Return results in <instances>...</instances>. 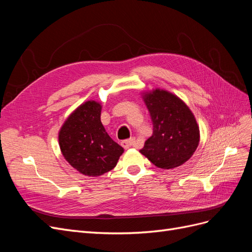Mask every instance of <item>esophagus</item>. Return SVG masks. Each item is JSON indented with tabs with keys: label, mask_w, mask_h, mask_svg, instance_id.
Here are the masks:
<instances>
[{
	"label": "esophagus",
	"mask_w": 252,
	"mask_h": 252,
	"mask_svg": "<svg viewBox=\"0 0 252 252\" xmlns=\"http://www.w3.org/2000/svg\"><path fill=\"white\" fill-rule=\"evenodd\" d=\"M121 145H123L125 149L136 148L137 147V141H136L135 138H129V139L124 140L123 142H121Z\"/></svg>",
	"instance_id": "esophagus-1"
}]
</instances>
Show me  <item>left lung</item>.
I'll return each mask as SVG.
<instances>
[{"label": "left lung", "mask_w": 252, "mask_h": 252, "mask_svg": "<svg viewBox=\"0 0 252 252\" xmlns=\"http://www.w3.org/2000/svg\"><path fill=\"white\" fill-rule=\"evenodd\" d=\"M142 97L153 121V135L140 153L160 168L182 165L193 155L200 141L192 112L179 97L161 89L143 93Z\"/></svg>", "instance_id": "8db88e82"}]
</instances>
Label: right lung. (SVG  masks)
<instances>
[{"label": "right lung", "mask_w": 252, "mask_h": 252, "mask_svg": "<svg viewBox=\"0 0 252 252\" xmlns=\"http://www.w3.org/2000/svg\"><path fill=\"white\" fill-rule=\"evenodd\" d=\"M101 104L88 100L70 114L59 133L60 148L69 164L80 174L97 177L117 164L124 149L105 132Z\"/></svg>", "instance_id": "add662e5"}]
</instances>
